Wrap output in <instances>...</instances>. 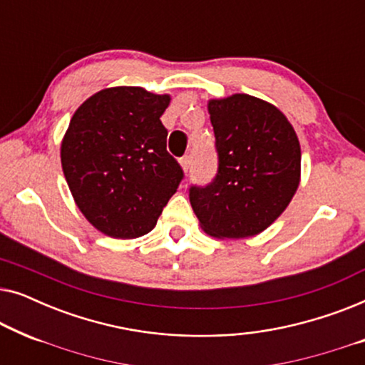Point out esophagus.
Wrapping results in <instances>:
<instances>
[{"label": "esophagus", "instance_id": "34e87169", "mask_svg": "<svg viewBox=\"0 0 365 365\" xmlns=\"http://www.w3.org/2000/svg\"><path fill=\"white\" fill-rule=\"evenodd\" d=\"M179 163H181V166L184 171H187L189 166H191V156L189 154H186V156H182L181 159H179Z\"/></svg>", "mask_w": 365, "mask_h": 365}]
</instances>
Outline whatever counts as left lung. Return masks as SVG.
Listing matches in <instances>:
<instances>
[{
  "label": "left lung",
  "instance_id": "1",
  "mask_svg": "<svg viewBox=\"0 0 365 365\" xmlns=\"http://www.w3.org/2000/svg\"><path fill=\"white\" fill-rule=\"evenodd\" d=\"M207 109L217 174L206 186H191L189 201L211 236H256L281 216L297 191V134L276 106L249 94L211 99Z\"/></svg>",
  "mask_w": 365,
  "mask_h": 365
}]
</instances>
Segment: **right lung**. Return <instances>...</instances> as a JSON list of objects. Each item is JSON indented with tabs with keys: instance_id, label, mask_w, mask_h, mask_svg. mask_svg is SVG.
Here are the masks:
<instances>
[{
	"instance_id": "1",
	"label": "right lung",
	"mask_w": 365,
	"mask_h": 365,
	"mask_svg": "<svg viewBox=\"0 0 365 365\" xmlns=\"http://www.w3.org/2000/svg\"><path fill=\"white\" fill-rule=\"evenodd\" d=\"M169 101V94L118 86L93 94L73 114L61 143L63 173L79 211L106 236L153 231L182 181L161 123Z\"/></svg>"
}]
</instances>
